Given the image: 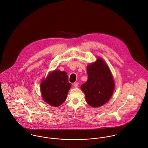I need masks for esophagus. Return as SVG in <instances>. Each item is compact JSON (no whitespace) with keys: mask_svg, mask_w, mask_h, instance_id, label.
Instances as JSON below:
<instances>
[{"mask_svg":"<svg viewBox=\"0 0 148 148\" xmlns=\"http://www.w3.org/2000/svg\"><path fill=\"white\" fill-rule=\"evenodd\" d=\"M73 86L75 87V88H77L78 86V83H75L73 84Z\"/></svg>","mask_w":148,"mask_h":148,"instance_id":"1","label":"esophagus"}]
</instances>
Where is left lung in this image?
Segmentation results:
<instances>
[{"instance_id": "1", "label": "left lung", "mask_w": 148, "mask_h": 148, "mask_svg": "<svg viewBox=\"0 0 148 148\" xmlns=\"http://www.w3.org/2000/svg\"><path fill=\"white\" fill-rule=\"evenodd\" d=\"M88 79L81 89L85 93L86 103L92 107H100L111 98L114 82L106 62L100 58L86 67Z\"/></svg>"}]
</instances>
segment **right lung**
Segmentation results:
<instances>
[{
  "label": "right lung",
  "mask_w": 148,
  "mask_h": 148,
  "mask_svg": "<svg viewBox=\"0 0 148 148\" xmlns=\"http://www.w3.org/2000/svg\"><path fill=\"white\" fill-rule=\"evenodd\" d=\"M71 87L66 72L55 70L41 82L42 99L50 106H59L65 101Z\"/></svg>",
  "instance_id": "1"
}]
</instances>
